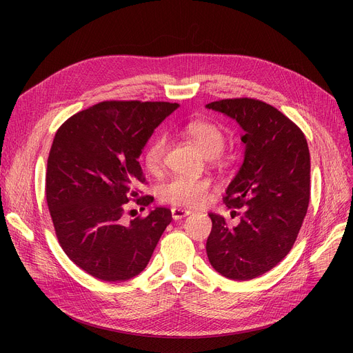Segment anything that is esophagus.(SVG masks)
Masks as SVG:
<instances>
[{
	"label": "esophagus",
	"instance_id": "esophagus-1",
	"mask_svg": "<svg viewBox=\"0 0 353 353\" xmlns=\"http://www.w3.org/2000/svg\"><path fill=\"white\" fill-rule=\"evenodd\" d=\"M172 214H173L174 219H181V217L186 216V213H184L183 209H173V210H172Z\"/></svg>",
	"mask_w": 353,
	"mask_h": 353
}]
</instances>
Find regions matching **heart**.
<instances>
[{
    "label": "heart",
    "mask_w": 353,
    "mask_h": 353,
    "mask_svg": "<svg viewBox=\"0 0 353 353\" xmlns=\"http://www.w3.org/2000/svg\"><path fill=\"white\" fill-rule=\"evenodd\" d=\"M169 199L186 209L201 210L208 205L209 193L206 189L197 188L189 181L180 180V181H176L172 186L169 192Z\"/></svg>",
    "instance_id": "heart-1"
}]
</instances>
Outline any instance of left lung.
<instances>
[{
  "label": "left lung",
  "mask_w": 353,
  "mask_h": 353,
  "mask_svg": "<svg viewBox=\"0 0 353 353\" xmlns=\"http://www.w3.org/2000/svg\"><path fill=\"white\" fill-rule=\"evenodd\" d=\"M163 103L103 101L55 133L46 197L60 246L79 268L105 282L128 281L150 262L172 212L152 206L139 157L167 117ZM133 199L138 209L123 214Z\"/></svg>",
  "instance_id": "obj_1"
}]
</instances>
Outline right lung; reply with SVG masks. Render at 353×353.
Returning <instances> with one entry per match:
<instances>
[{"mask_svg":"<svg viewBox=\"0 0 353 353\" xmlns=\"http://www.w3.org/2000/svg\"><path fill=\"white\" fill-rule=\"evenodd\" d=\"M233 119L245 157L226 190L229 214L210 213L206 252L216 272L250 281L282 262L302 228L310 196V156L302 130L270 104L228 99L206 105Z\"/></svg>","mask_w":353,"mask_h":353,"instance_id":"add662e5","label":"right lung"}]
</instances>
